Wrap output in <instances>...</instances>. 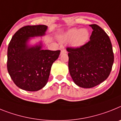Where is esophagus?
<instances>
[{
  "instance_id": "34e87169",
  "label": "esophagus",
  "mask_w": 121,
  "mask_h": 121,
  "mask_svg": "<svg viewBox=\"0 0 121 121\" xmlns=\"http://www.w3.org/2000/svg\"><path fill=\"white\" fill-rule=\"evenodd\" d=\"M67 52L66 50H65V49H62L61 50V54H63V53H66Z\"/></svg>"
}]
</instances>
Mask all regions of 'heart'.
<instances>
[{"label":"heart","instance_id":"1","mask_svg":"<svg viewBox=\"0 0 121 121\" xmlns=\"http://www.w3.org/2000/svg\"><path fill=\"white\" fill-rule=\"evenodd\" d=\"M89 31L86 29H78L73 28L61 35L60 40L63 42L71 41V46L73 48H79L85 44L89 39Z\"/></svg>","mask_w":121,"mask_h":121}]
</instances>
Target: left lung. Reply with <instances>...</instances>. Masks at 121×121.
<instances>
[{
    "instance_id": "1",
    "label": "left lung",
    "mask_w": 121,
    "mask_h": 121,
    "mask_svg": "<svg viewBox=\"0 0 121 121\" xmlns=\"http://www.w3.org/2000/svg\"><path fill=\"white\" fill-rule=\"evenodd\" d=\"M90 26L92 31L88 43L79 48H67L70 75L75 84L83 88H92L105 80L114 62L108 36L96 24Z\"/></svg>"
}]
</instances>
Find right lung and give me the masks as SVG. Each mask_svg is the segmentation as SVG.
I'll list each match as a JSON object with an SVG mask.
<instances>
[{"label":"right lung","instance_id":"1","mask_svg":"<svg viewBox=\"0 0 121 121\" xmlns=\"http://www.w3.org/2000/svg\"><path fill=\"white\" fill-rule=\"evenodd\" d=\"M45 25L27 26L16 32L8 45L7 69L16 85L23 90L36 91L46 86L52 64L60 50L43 49V41L31 44L33 38L46 35Z\"/></svg>","mask_w":121,"mask_h":121}]
</instances>
